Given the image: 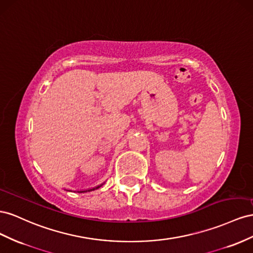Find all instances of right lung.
I'll use <instances>...</instances> for the list:
<instances>
[{"instance_id": "1", "label": "right lung", "mask_w": 253, "mask_h": 253, "mask_svg": "<svg viewBox=\"0 0 253 253\" xmlns=\"http://www.w3.org/2000/svg\"><path fill=\"white\" fill-rule=\"evenodd\" d=\"M105 183V182H104ZM104 183H102V184H99V185H97V186H94V187H91V189H86V190H81V191H73V192H78V193H85V192H91V191H95V190H97V189H99L100 186H102ZM66 191H69V192H72V190H66Z\"/></svg>"}]
</instances>
